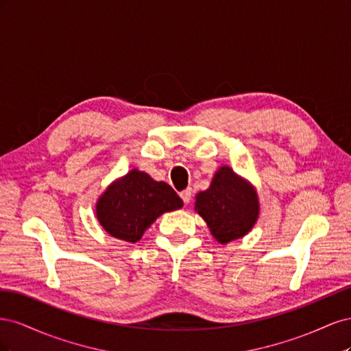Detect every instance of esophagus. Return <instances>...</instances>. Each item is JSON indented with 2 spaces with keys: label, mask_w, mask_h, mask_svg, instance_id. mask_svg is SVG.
Segmentation results:
<instances>
[{
  "label": "esophagus",
  "mask_w": 351,
  "mask_h": 351,
  "mask_svg": "<svg viewBox=\"0 0 351 351\" xmlns=\"http://www.w3.org/2000/svg\"><path fill=\"white\" fill-rule=\"evenodd\" d=\"M192 195H193L192 189H186V190H183L182 193H180V196H182V199H183L184 204H189V202L192 200Z\"/></svg>",
  "instance_id": "34e87169"
}]
</instances>
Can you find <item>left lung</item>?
I'll return each instance as SVG.
<instances>
[{
    "mask_svg": "<svg viewBox=\"0 0 351 351\" xmlns=\"http://www.w3.org/2000/svg\"><path fill=\"white\" fill-rule=\"evenodd\" d=\"M196 210L221 244L246 236L259 217L256 190L230 167H221L208 190L196 195Z\"/></svg>",
    "mask_w": 351,
    "mask_h": 351,
    "instance_id": "1",
    "label": "left lung"
}]
</instances>
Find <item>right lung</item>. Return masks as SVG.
<instances>
[{"label":"right lung","instance_id":"obj_1","mask_svg":"<svg viewBox=\"0 0 351 351\" xmlns=\"http://www.w3.org/2000/svg\"><path fill=\"white\" fill-rule=\"evenodd\" d=\"M182 206L183 200L171 186L132 169L111 183L98 199L97 217L110 236L136 243L159 215Z\"/></svg>","mask_w":351,"mask_h":351}]
</instances>
